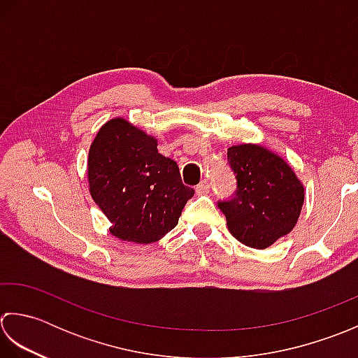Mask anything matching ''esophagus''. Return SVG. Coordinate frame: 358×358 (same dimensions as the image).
I'll list each match as a JSON object with an SVG mask.
<instances>
[{
    "label": "esophagus",
    "instance_id": "1",
    "mask_svg": "<svg viewBox=\"0 0 358 358\" xmlns=\"http://www.w3.org/2000/svg\"><path fill=\"white\" fill-rule=\"evenodd\" d=\"M210 192V184H208V180H202L201 184L196 187V193L198 194H207Z\"/></svg>",
    "mask_w": 358,
    "mask_h": 358
}]
</instances>
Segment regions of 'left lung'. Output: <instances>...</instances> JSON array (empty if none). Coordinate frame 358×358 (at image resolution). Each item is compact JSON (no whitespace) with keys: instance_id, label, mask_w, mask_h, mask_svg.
Masks as SVG:
<instances>
[{"instance_id":"obj_1","label":"left lung","mask_w":358,"mask_h":358,"mask_svg":"<svg viewBox=\"0 0 358 358\" xmlns=\"http://www.w3.org/2000/svg\"><path fill=\"white\" fill-rule=\"evenodd\" d=\"M236 193L217 203L230 233L252 249H267L294 230L304 202V185L290 165L257 143L227 150Z\"/></svg>"}]
</instances>
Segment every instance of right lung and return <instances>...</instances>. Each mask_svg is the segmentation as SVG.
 Segmentation results:
<instances>
[{
    "label": "right lung",
    "instance_id": "obj_1",
    "mask_svg": "<svg viewBox=\"0 0 358 358\" xmlns=\"http://www.w3.org/2000/svg\"><path fill=\"white\" fill-rule=\"evenodd\" d=\"M87 182L109 231L137 244L156 243L176 227L194 194L178 164L157 151V138L122 117L108 120L92 141Z\"/></svg>",
    "mask_w": 358,
    "mask_h": 358
}]
</instances>
